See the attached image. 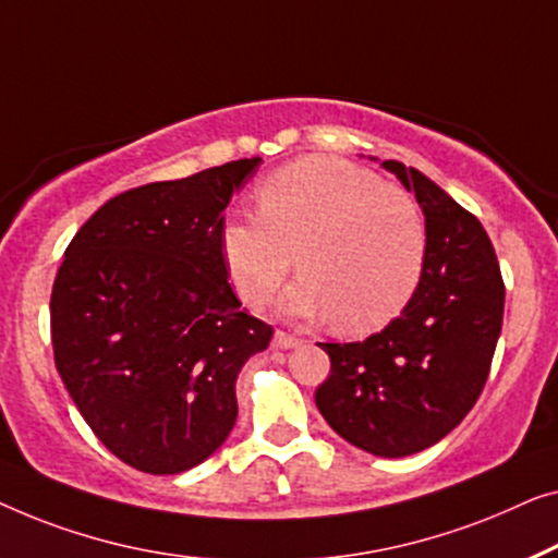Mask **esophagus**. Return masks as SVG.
<instances>
[{
	"instance_id": "obj_1",
	"label": "esophagus",
	"mask_w": 558,
	"mask_h": 558,
	"mask_svg": "<svg viewBox=\"0 0 558 558\" xmlns=\"http://www.w3.org/2000/svg\"><path fill=\"white\" fill-rule=\"evenodd\" d=\"M272 341H276L278 349H293V347H298V343H301V339H298L295 333L282 331V328H280V331H276V339H272Z\"/></svg>"
}]
</instances>
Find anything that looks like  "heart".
I'll return each mask as SVG.
<instances>
[{
    "label": "heart",
    "instance_id": "obj_1",
    "mask_svg": "<svg viewBox=\"0 0 558 558\" xmlns=\"http://www.w3.org/2000/svg\"><path fill=\"white\" fill-rule=\"evenodd\" d=\"M257 215H232L219 230L225 268L242 301L260 305L293 270L303 280L286 308L331 316L349 333L387 326L420 286L427 225L402 186L356 163L311 154L257 186Z\"/></svg>",
    "mask_w": 558,
    "mask_h": 558
}]
</instances>
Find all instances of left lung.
I'll list each match as a JSON object with an SVG mask.
<instances>
[{
    "label": "left lung",
    "instance_id": "1",
    "mask_svg": "<svg viewBox=\"0 0 558 558\" xmlns=\"http://www.w3.org/2000/svg\"><path fill=\"white\" fill-rule=\"evenodd\" d=\"M414 192L427 225L420 286L379 333L324 343L331 374L316 407L347 442L379 458H404L460 425L481 397L504 326L506 286L493 242L417 169L384 161Z\"/></svg>",
    "mask_w": 558,
    "mask_h": 558
}]
</instances>
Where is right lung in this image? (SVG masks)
Returning a JSON list of instances; mask_svg holds the SVG:
<instances>
[{
	"label": "right lung",
	"mask_w": 558,
	"mask_h": 558,
	"mask_svg": "<svg viewBox=\"0 0 558 558\" xmlns=\"http://www.w3.org/2000/svg\"><path fill=\"white\" fill-rule=\"evenodd\" d=\"M263 159L108 199L65 250L50 295L54 366L83 420L125 465L184 473L238 420L234 379L272 326L240 308L219 230Z\"/></svg>",
	"instance_id": "1"
}]
</instances>
